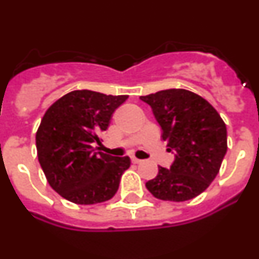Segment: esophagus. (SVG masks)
<instances>
[{"instance_id": "1", "label": "esophagus", "mask_w": 259, "mask_h": 259, "mask_svg": "<svg viewBox=\"0 0 259 259\" xmlns=\"http://www.w3.org/2000/svg\"><path fill=\"white\" fill-rule=\"evenodd\" d=\"M131 161H132V163H135V164H139V163H141V162H143L141 159H137V158H135V157H132Z\"/></svg>"}]
</instances>
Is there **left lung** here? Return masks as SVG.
<instances>
[{"mask_svg":"<svg viewBox=\"0 0 259 259\" xmlns=\"http://www.w3.org/2000/svg\"><path fill=\"white\" fill-rule=\"evenodd\" d=\"M140 100L152 107L167 150L175 152L170 168L158 166L146 188L163 201L197 197L218 175L227 152L226 123L205 98L187 89H166Z\"/></svg>","mask_w":259,"mask_h":259,"instance_id":"8db88e82","label":"left lung"}]
</instances>
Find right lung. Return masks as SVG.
Returning a JSON list of instances; mask_svg holds the SVG:
<instances>
[{"label":"right lung","instance_id":"1","mask_svg":"<svg viewBox=\"0 0 259 259\" xmlns=\"http://www.w3.org/2000/svg\"><path fill=\"white\" fill-rule=\"evenodd\" d=\"M127 98L81 89L47 110L36 132L37 157L48 183L63 198L95 205L114 197L131 159L95 152V145Z\"/></svg>","mask_w":259,"mask_h":259}]
</instances>
